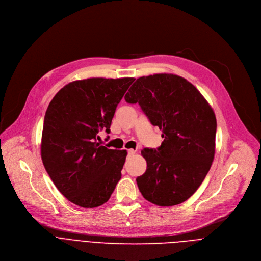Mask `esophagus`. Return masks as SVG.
I'll return each mask as SVG.
<instances>
[{
  "mask_svg": "<svg viewBox=\"0 0 261 261\" xmlns=\"http://www.w3.org/2000/svg\"><path fill=\"white\" fill-rule=\"evenodd\" d=\"M135 153H136V151L133 150V148H130V150H128V155H129V156H132V155H134Z\"/></svg>",
  "mask_w": 261,
  "mask_h": 261,
  "instance_id": "34e87169",
  "label": "esophagus"
}]
</instances>
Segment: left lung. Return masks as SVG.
Masks as SVG:
<instances>
[{"label":"left lung","instance_id":"1","mask_svg":"<svg viewBox=\"0 0 261 261\" xmlns=\"http://www.w3.org/2000/svg\"><path fill=\"white\" fill-rule=\"evenodd\" d=\"M125 100L138 103L164 138L157 150L141 151L147 166L136 178L140 193L160 206L186 201L199 188L214 160L213 108L191 83L166 73L137 79Z\"/></svg>","mask_w":261,"mask_h":261}]
</instances>
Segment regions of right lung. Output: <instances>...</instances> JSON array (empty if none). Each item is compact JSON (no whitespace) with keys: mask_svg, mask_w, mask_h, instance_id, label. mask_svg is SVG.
I'll return each mask as SVG.
<instances>
[{"mask_svg":"<svg viewBox=\"0 0 261 261\" xmlns=\"http://www.w3.org/2000/svg\"><path fill=\"white\" fill-rule=\"evenodd\" d=\"M133 77L88 79L62 88L44 117L41 158L58 190L72 203L97 207L105 203L121 179L126 150L97 142L109 133L116 108Z\"/></svg>","mask_w":261,"mask_h":261,"instance_id":"obj_1","label":"right lung"}]
</instances>
